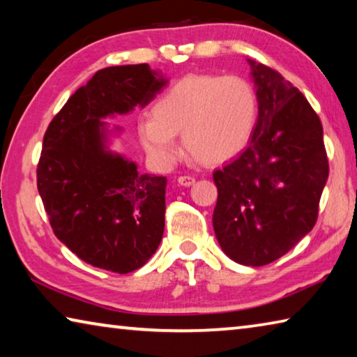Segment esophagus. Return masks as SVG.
I'll use <instances>...</instances> for the list:
<instances>
[{
  "label": "esophagus",
  "instance_id": "1",
  "mask_svg": "<svg viewBox=\"0 0 357 357\" xmlns=\"http://www.w3.org/2000/svg\"><path fill=\"white\" fill-rule=\"evenodd\" d=\"M178 183L181 185H184V187H190V185L195 184V178H193V176H179Z\"/></svg>",
  "mask_w": 357,
  "mask_h": 357
}]
</instances>
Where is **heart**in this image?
Segmentation results:
<instances>
[{
  "mask_svg": "<svg viewBox=\"0 0 357 357\" xmlns=\"http://www.w3.org/2000/svg\"><path fill=\"white\" fill-rule=\"evenodd\" d=\"M258 116L257 93L239 75L192 74L181 78L155 100L151 119L140 124L146 153L162 164L178 159L174 137L203 165L231 160L250 142Z\"/></svg>",
  "mask_w": 357,
  "mask_h": 357,
  "instance_id": "obj_1",
  "label": "heart"
}]
</instances>
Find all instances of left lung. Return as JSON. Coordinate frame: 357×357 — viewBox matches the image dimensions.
Returning <instances> with one entry per match:
<instances>
[{"label": "left lung", "instance_id": "obj_1", "mask_svg": "<svg viewBox=\"0 0 357 357\" xmlns=\"http://www.w3.org/2000/svg\"><path fill=\"white\" fill-rule=\"evenodd\" d=\"M258 119L250 144L213 178V214L222 250L239 264L264 266L312 231L329 176L323 126L309 100L279 72L249 59Z\"/></svg>", "mask_w": 357, "mask_h": 357}]
</instances>
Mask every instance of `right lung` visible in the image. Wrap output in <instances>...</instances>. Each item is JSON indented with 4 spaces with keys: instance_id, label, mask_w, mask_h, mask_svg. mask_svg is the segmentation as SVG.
<instances>
[{
    "instance_id": "obj_1",
    "label": "right lung",
    "mask_w": 357,
    "mask_h": 357,
    "mask_svg": "<svg viewBox=\"0 0 357 357\" xmlns=\"http://www.w3.org/2000/svg\"><path fill=\"white\" fill-rule=\"evenodd\" d=\"M165 83L148 64L100 69L47 128L39 195L55 236L94 268L132 273L164 236L167 178L107 151L100 118L148 105Z\"/></svg>"
}]
</instances>
